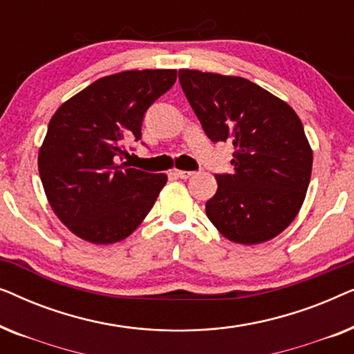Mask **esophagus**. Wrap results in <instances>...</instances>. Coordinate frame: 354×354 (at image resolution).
I'll return each mask as SVG.
<instances>
[{"instance_id":"34e87169","label":"esophagus","mask_w":354,"mask_h":354,"mask_svg":"<svg viewBox=\"0 0 354 354\" xmlns=\"http://www.w3.org/2000/svg\"><path fill=\"white\" fill-rule=\"evenodd\" d=\"M193 174L195 172H192V171H174V176H177V177H180V178H190Z\"/></svg>"}]
</instances>
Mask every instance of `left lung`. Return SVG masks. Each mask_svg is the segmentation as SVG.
I'll use <instances>...</instances> for the list:
<instances>
[{"instance_id":"left-lung-1","label":"left lung","mask_w":354,"mask_h":354,"mask_svg":"<svg viewBox=\"0 0 354 354\" xmlns=\"http://www.w3.org/2000/svg\"><path fill=\"white\" fill-rule=\"evenodd\" d=\"M182 90L211 142H232V174H216L206 216L225 239L258 245L292 224L311 180L313 151L297 113L243 79L182 69Z\"/></svg>"}]
</instances>
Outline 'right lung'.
I'll return each instance as SVG.
<instances>
[{
  "mask_svg": "<svg viewBox=\"0 0 354 354\" xmlns=\"http://www.w3.org/2000/svg\"><path fill=\"white\" fill-rule=\"evenodd\" d=\"M176 79V69L103 77L51 118L38 171L53 211L82 240L109 245L127 239L151 211L167 176L118 159L124 140L142 138L145 113Z\"/></svg>",
  "mask_w": 354,
  "mask_h": 354,
  "instance_id": "add662e5",
  "label": "right lung"
}]
</instances>
